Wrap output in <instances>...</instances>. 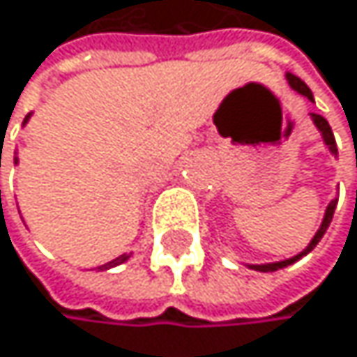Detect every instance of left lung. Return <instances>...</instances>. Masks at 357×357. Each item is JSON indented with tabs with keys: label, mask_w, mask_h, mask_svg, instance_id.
<instances>
[{
	"label": "left lung",
	"mask_w": 357,
	"mask_h": 357,
	"mask_svg": "<svg viewBox=\"0 0 357 357\" xmlns=\"http://www.w3.org/2000/svg\"><path fill=\"white\" fill-rule=\"evenodd\" d=\"M288 84L293 86L297 93H301V95H305L307 99H312V91L305 86V84L297 77V75H290L288 73ZM314 116V126L321 130V134H323V138H325V143L330 145V149H332V153H336V140H334V134H332V128H330V123L321 116V114H312ZM334 210H336V202H332L330 206H327V212H325V219H323V223H321V227H319V231H317V236L312 238V243L307 245V249L303 251V253H299V256H295V258H290V260H284V262H275V264H260V266H253V268H258V271H278V268H284V266H288V264H293V262H297L301 256H305V253H310L317 245H319V241L323 238V234L327 231V227H330V223H332V217H334Z\"/></svg>",
	"instance_id": "left-lung-1"
}]
</instances>
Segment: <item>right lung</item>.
<instances>
[{
  "instance_id": "right-lung-1",
  "label": "right lung",
  "mask_w": 357,
  "mask_h": 357,
  "mask_svg": "<svg viewBox=\"0 0 357 357\" xmlns=\"http://www.w3.org/2000/svg\"><path fill=\"white\" fill-rule=\"evenodd\" d=\"M27 119H30V114H27V116H25V121H27ZM128 258H130V256H128V253H123V256H119L116 260H112V262H108V264H106L104 268H108V266H116V264H121V262H126Z\"/></svg>"
}]
</instances>
